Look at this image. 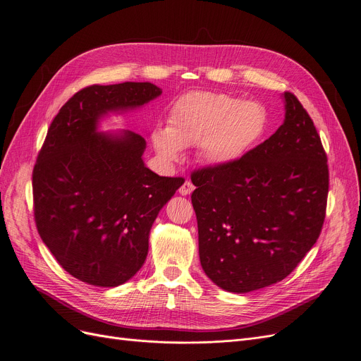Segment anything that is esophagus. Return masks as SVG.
Instances as JSON below:
<instances>
[{
    "label": "esophagus",
    "instance_id": "34e87169",
    "mask_svg": "<svg viewBox=\"0 0 361 361\" xmlns=\"http://www.w3.org/2000/svg\"><path fill=\"white\" fill-rule=\"evenodd\" d=\"M194 189H195V186L192 183H190L189 180H185V183L179 188V194L185 197V195H189L190 192H192Z\"/></svg>",
    "mask_w": 361,
    "mask_h": 361
}]
</instances>
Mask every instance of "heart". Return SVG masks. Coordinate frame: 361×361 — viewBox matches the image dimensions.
Listing matches in <instances>:
<instances>
[{"label": "heart", "instance_id": "heart-1", "mask_svg": "<svg viewBox=\"0 0 361 361\" xmlns=\"http://www.w3.org/2000/svg\"><path fill=\"white\" fill-rule=\"evenodd\" d=\"M268 125L265 106L220 92L195 90L171 106L167 126L152 134L156 152L167 161L179 160L183 147L198 144L201 159L224 167L240 160L262 138Z\"/></svg>", "mask_w": 361, "mask_h": 361}]
</instances>
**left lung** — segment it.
I'll return each mask as SVG.
<instances>
[{"label":"left lung","instance_id":"obj_1","mask_svg":"<svg viewBox=\"0 0 361 361\" xmlns=\"http://www.w3.org/2000/svg\"><path fill=\"white\" fill-rule=\"evenodd\" d=\"M284 122L236 163L192 173L200 261L230 293L284 280L321 235L326 154L313 121L286 92Z\"/></svg>","mask_w":361,"mask_h":361}]
</instances>
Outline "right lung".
<instances>
[{"mask_svg":"<svg viewBox=\"0 0 361 361\" xmlns=\"http://www.w3.org/2000/svg\"><path fill=\"white\" fill-rule=\"evenodd\" d=\"M152 82L90 86L54 118L33 171L37 231L59 265L77 280L118 287L141 269L160 209L182 185L144 163L145 138L131 130L102 131L157 99Z\"/></svg>","mask_w":361,"mask_h":361,"instance_id":"obj_1","label":"right lung"}]
</instances>
